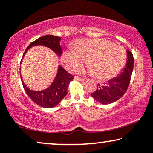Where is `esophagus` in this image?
Segmentation results:
<instances>
[{
  "instance_id": "34e87169",
  "label": "esophagus",
  "mask_w": 153,
  "mask_h": 153,
  "mask_svg": "<svg viewBox=\"0 0 153 153\" xmlns=\"http://www.w3.org/2000/svg\"><path fill=\"white\" fill-rule=\"evenodd\" d=\"M74 80H79V81H83L84 79H82V78H80V77L75 76V78H74Z\"/></svg>"
}]
</instances>
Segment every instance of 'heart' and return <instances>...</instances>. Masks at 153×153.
I'll return each mask as SVG.
<instances>
[{"label":"heart","instance_id":"b5f03b06","mask_svg":"<svg viewBox=\"0 0 153 153\" xmlns=\"http://www.w3.org/2000/svg\"><path fill=\"white\" fill-rule=\"evenodd\" d=\"M87 59L88 73L101 80L114 78L124 68L127 54L122 47L103 39H80L75 49L63 54V60L71 72H78Z\"/></svg>","mask_w":153,"mask_h":153}]
</instances>
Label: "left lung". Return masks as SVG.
I'll use <instances>...</instances> for the list:
<instances>
[{
    "label": "left lung",
    "mask_w": 153,
    "mask_h": 153,
    "mask_svg": "<svg viewBox=\"0 0 153 153\" xmlns=\"http://www.w3.org/2000/svg\"><path fill=\"white\" fill-rule=\"evenodd\" d=\"M127 61L122 73L108 80L103 85L98 84L97 89L91 96L102 104H109L122 98L129 87L134 68V57L129 50L127 51Z\"/></svg>",
    "instance_id": "left-lung-1"
}]
</instances>
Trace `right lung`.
<instances>
[{
    "label": "right lung",
    "instance_id": "right-lung-1",
    "mask_svg": "<svg viewBox=\"0 0 153 153\" xmlns=\"http://www.w3.org/2000/svg\"><path fill=\"white\" fill-rule=\"evenodd\" d=\"M60 40V37L53 35H45L39 37L28 46L23 54L22 59L29 49L33 46L47 47L53 50L57 55L60 56L62 53V50L59 44ZM21 79L26 93L35 103L44 108H53L58 105V103L68 94V87L70 82L73 80V75L67 72L62 66L59 65L57 73L52 83L47 88L39 91L30 90L24 83L22 78H21Z\"/></svg>",
    "mask_w": 153,
    "mask_h": 153
}]
</instances>
